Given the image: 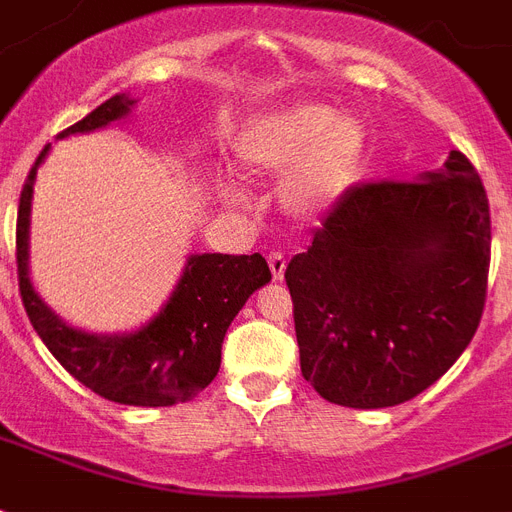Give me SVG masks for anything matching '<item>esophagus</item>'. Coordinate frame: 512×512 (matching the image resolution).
Returning <instances> with one entry per match:
<instances>
[{
  "label": "esophagus",
  "instance_id": "obj_1",
  "mask_svg": "<svg viewBox=\"0 0 512 512\" xmlns=\"http://www.w3.org/2000/svg\"><path fill=\"white\" fill-rule=\"evenodd\" d=\"M268 265H270V273L276 281H284V273H286V257L281 252H270L268 255Z\"/></svg>",
  "mask_w": 512,
  "mask_h": 512
}]
</instances>
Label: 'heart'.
<instances>
[{
  "instance_id": "1",
  "label": "heart",
  "mask_w": 512,
  "mask_h": 512,
  "mask_svg": "<svg viewBox=\"0 0 512 512\" xmlns=\"http://www.w3.org/2000/svg\"><path fill=\"white\" fill-rule=\"evenodd\" d=\"M365 155V120L318 102L268 112L236 139V157L247 176H284L278 207L299 223L323 218L347 197Z\"/></svg>"
}]
</instances>
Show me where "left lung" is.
I'll list each match as a JSON object with an SVG mask.
<instances>
[{"label":"left lung","mask_w":512,"mask_h":512,"mask_svg":"<svg viewBox=\"0 0 512 512\" xmlns=\"http://www.w3.org/2000/svg\"><path fill=\"white\" fill-rule=\"evenodd\" d=\"M489 247V199L458 149L415 181L352 186L286 265L302 376L357 410L418 397L479 328Z\"/></svg>","instance_id":"8db88e82"}]
</instances>
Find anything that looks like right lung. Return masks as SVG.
<instances>
[{"instance_id":"1","label":"right lung","mask_w":512,"mask_h":512,"mask_svg":"<svg viewBox=\"0 0 512 512\" xmlns=\"http://www.w3.org/2000/svg\"><path fill=\"white\" fill-rule=\"evenodd\" d=\"M136 99L115 94L62 131L57 139L91 134L128 118ZM52 144L33 162L18 207V281L31 326L57 363L91 392L118 405L170 407L197 397L220 368L228 326L252 294L270 281V268L255 255H189L170 297L147 323L123 334H94L70 326L41 299L31 281L33 184Z\"/></svg>"}]
</instances>
